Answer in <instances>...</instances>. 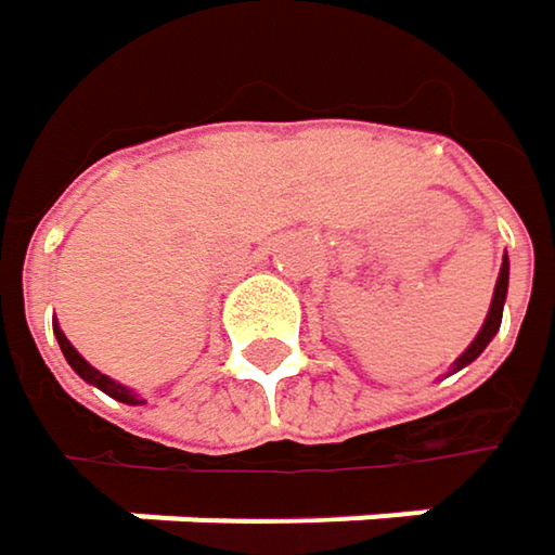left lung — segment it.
<instances>
[{"label":"left lung","mask_w":555,"mask_h":555,"mask_svg":"<svg viewBox=\"0 0 555 555\" xmlns=\"http://www.w3.org/2000/svg\"><path fill=\"white\" fill-rule=\"evenodd\" d=\"M505 294H508V256L502 258V268H499V278H495V291H493V302H490V312H487V319H483V328L477 332V337L470 340V347L457 357L455 363H452V370H449V376L457 373V370H464V366H470L483 350H487V344L493 340L495 332H499V325H502V306H505Z\"/></svg>","instance_id":"8db88e82"}]
</instances>
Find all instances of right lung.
<instances>
[{"label": "right lung", "instance_id": "1", "mask_svg": "<svg viewBox=\"0 0 555 555\" xmlns=\"http://www.w3.org/2000/svg\"><path fill=\"white\" fill-rule=\"evenodd\" d=\"M53 332H56V340H60L62 357L68 360V366H72L78 376L85 378L88 385H94V388H100L103 395H109V398H116V401H122V404H132V408H135V404H144L139 395L129 388V385H119L116 378L103 376L100 370H94V366H91V363H88V360H85V357H81V353L72 347V340L65 337V332L60 328V322H53Z\"/></svg>", "mask_w": 555, "mask_h": 555}]
</instances>
